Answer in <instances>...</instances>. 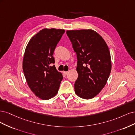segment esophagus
<instances>
[{
    "instance_id": "obj_1",
    "label": "esophagus",
    "mask_w": 135,
    "mask_h": 135,
    "mask_svg": "<svg viewBox=\"0 0 135 135\" xmlns=\"http://www.w3.org/2000/svg\"><path fill=\"white\" fill-rule=\"evenodd\" d=\"M63 73H64V75H66H66H68V72H64H64H63Z\"/></svg>"
}]
</instances>
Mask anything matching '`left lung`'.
Wrapping results in <instances>:
<instances>
[{"label":"left lung","instance_id":"left-lung-1","mask_svg":"<svg viewBox=\"0 0 135 135\" xmlns=\"http://www.w3.org/2000/svg\"><path fill=\"white\" fill-rule=\"evenodd\" d=\"M67 35L77 54L78 78L75 93L90 99L96 97L107 84L112 69L108 46L103 37L93 30H68Z\"/></svg>","mask_w":135,"mask_h":135}]
</instances>
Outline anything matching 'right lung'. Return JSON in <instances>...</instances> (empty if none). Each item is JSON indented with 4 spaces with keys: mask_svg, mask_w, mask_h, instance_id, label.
<instances>
[{
    "mask_svg": "<svg viewBox=\"0 0 135 135\" xmlns=\"http://www.w3.org/2000/svg\"><path fill=\"white\" fill-rule=\"evenodd\" d=\"M64 30L44 28L30 39L26 47L23 71L27 83L36 97L48 100L58 93L62 74L55 68L54 51Z\"/></svg>",
    "mask_w": 135,
    "mask_h": 135,
    "instance_id": "add662e5",
    "label": "right lung"
}]
</instances>
